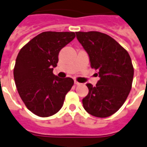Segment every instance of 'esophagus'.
Listing matches in <instances>:
<instances>
[{"label": "esophagus", "mask_w": 147, "mask_h": 147, "mask_svg": "<svg viewBox=\"0 0 147 147\" xmlns=\"http://www.w3.org/2000/svg\"><path fill=\"white\" fill-rule=\"evenodd\" d=\"M75 84H76V85H80L81 83H79L78 82H77V81H75Z\"/></svg>", "instance_id": "1"}]
</instances>
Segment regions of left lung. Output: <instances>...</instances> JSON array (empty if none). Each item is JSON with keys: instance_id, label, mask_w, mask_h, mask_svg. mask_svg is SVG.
I'll list each match as a JSON object with an SVG mask.
<instances>
[{"instance_id": "obj_1", "label": "left lung", "mask_w": 147, "mask_h": 147, "mask_svg": "<svg viewBox=\"0 0 147 147\" xmlns=\"http://www.w3.org/2000/svg\"><path fill=\"white\" fill-rule=\"evenodd\" d=\"M76 37L89 56L91 67L98 70L100 80L88 83V94L82 99L86 111L97 117H107L118 111L132 87L134 67L127 51L105 33L76 32Z\"/></svg>"}]
</instances>
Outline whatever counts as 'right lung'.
I'll use <instances>...</instances> for the list:
<instances>
[{
    "instance_id": "1",
    "label": "right lung",
    "mask_w": 147,
    "mask_h": 147,
    "mask_svg": "<svg viewBox=\"0 0 147 147\" xmlns=\"http://www.w3.org/2000/svg\"><path fill=\"white\" fill-rule=\"evenodd\" d=\"M76 37L74 32H43L24 46L17 55L13 77L22 100L33 114L52 116L62 108L71 90V78L53 73L59 51Z\"/></svg>"
}]
</instances>
